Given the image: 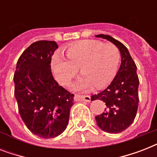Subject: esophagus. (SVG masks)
Masks as SVG:
<instances>
[{
  "instance_id": "obj_1",
  "label": "esophagus",
  "mask_w": 157,
  "mask_h": 157,
  "mask_svg": "<svg viewBox=\"0 0 157 157\" xmlns=\"http://www.w3.org/2000/svg\"><path fill=\"white\" fill-rule=\"evenodd\" d=\"M76 100L77 101H86V102H90L91 98L89 95H76L75 96Z\"/></svg>"
}]
</instances>
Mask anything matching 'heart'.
Here are the masks:
<instances>
[{
  "instance_id": "heart-1",
  "label": "heart",
  "mask_w": 157,
  "mask_h": 157,
  "mask_svg": "<svg viewBox=\"0 0 157 157\" xmlns=\"http://www.w3.org/2000/svg\"><path fill=\"white\" fill-rule=\"evenodd\" d=\"M67 60L55 54L51 60V69L55 80L63 86H70L81 67V77L73 88L90 90L94 86L102 89L114 79L119 69L121 54L117 46L104 45L94 40H81L63 50Z\"/></svg>"
}]
</instances>
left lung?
I'll list each match as a JSON object with an SVG mask.
<instances>
[{
    "label": "left lung",
    "instance_id": "1",
    "mask_svg": "<svg viewBox=\"0 0 157 157\" xmlns=\"http://www.w3.org/2000/svg\"><path fill=\"white\" fill-rule=\"evenodd\" d=\"M95 36L113 43L121 56V63L112 83L104 90L91 97L92 100L104 102L107 107L102 114L95 117L98 126L107 133L117 134L126 129L136 117L139 101L137 67L128 49L119 40L104 34Z\"/></svg>",
    "mask_w": 157,
    "mask_h": 157
}]
</instances>
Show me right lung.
I'll return each instance as SVG.
<instances>
[{
  "mask_svg": "<svg viewBox=\"0 0 157 157\" xmlns=\"http://www.w3.org/2000/svg\"><path fill=\"white\" fill-rule=\"evenodd\" d=\"M58 45L53 40L33 43L19 57L13 76L14 96L22 120L33 134L55 138L66 129L73 94L53 77L51 57Z\"/></svg>",
  "mask_w": 157,
  "mask_h": 157,
  "instance_id": "1",
  "label": "right lung"
}]
</instances>
